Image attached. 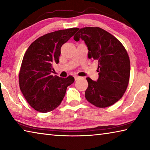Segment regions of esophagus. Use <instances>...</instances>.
I'll return each instance as SVG.
<instances>
[{"mask_svg": "<svg viewBox=\"0 0 150 150\" xmlns=\"http://www.w3.org/2000/svg\"><path fill=\"white\" fill-rule=\"evenodd\" d=\"M74 77H75V81H77V80L81 78V77H79V76H77V75H75Z\"/></svg>", "mask_w": 150, "mask_h": 150, "instance_id": "esophagus-1", "label": "esophagus"}]
</instances>
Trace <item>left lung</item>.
Returning a JSON list of instances; mask_svg holds the SVG:
<instances>
[{"label":"left lung","instance_id":"obj_1","mask_svg":"<svg viewBox=\"0 0 150 150\" xmlns=\"http://www.w3.org/2000/svg\"><path fill=\"white\" fill-rule=\"evenodd\" d=\"M82 39L88 50V57L98 61V79L87 77L85 98L96 107L112 105L124 95L128 85L130 62L125 47L114 35L98 27L79 29L73 38Z\"/></svg>","mask_w":150,"mask_h":150}]
</instances>
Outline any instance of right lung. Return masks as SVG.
Segmentation results:
<instances>
[{"label": "right lung", "instance_id": "right-lung-1", "mask_svg": "<svg viewBox=\"0 0 150 150\" xmlns=\"http://www.w3.org/2000/svg\"><path fill=\"white\" fill-rule=\"evenodd\" d=\"M77 28L48 33L32 42L22 59L19 73V85L29 105L40 112H48L59 106L68 86L74 82L67 78L51 75L52 65L59 62L61 47Z\"/></svg>", "mask_w": 150, "mask_h": 150}]
</instances>
